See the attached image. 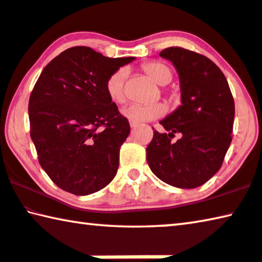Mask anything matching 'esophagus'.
Returning a JSON list of instances; mask_svg holds the SVG:
<instances>
[{"instance_id":"obj_1","label":"esophagus","mask_w":262,"mask_h":262,"mask_svg":"<svg viewBox=\"0 0 262 262\" xmlns=\"http://www.w3.org/2000/svg\"><path fill=\"white\" fill-rule=\"evenodd\" d=\"M130 126H131V128H135V127L138 126V124H137V123H134V122H130Z\"/></svg>"}]
</instances>
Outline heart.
Wrapping results in <instances>:
<instances>
[{
    "instance_id": "b5f03b06",
    "label": "heart",
    "mask_w": 262,
    "mask_h": 262,
    "mask_svg": "<svg viewBox=\"0 0 262 262\" xmlns=\"http://www.w3.org/2000/svg\"><path fill=\"white\" fill-rule=\"evenodd\" d=\"M144 71L150 76V77L158 83L159 85H166L172 79V70L171 68L160 61L148 62L143 66ZM127 70L125 68H120L116 70L114 74L108 76L105 83V89L108 97L112 102L117 104H123L126 100V80ZM166 108L162 103L150 104V105H142V104H131L122 110V115L127 118L130 122L134 123H145L151 122L157 118L164 116Z\"/></svg>"
}]
</instances>
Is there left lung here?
I'll list each match as a JSON object with an SVG mask.
<instances>
[{"label":"left lung","instance_id":"1","mask_svg":"<svg viewBox=\"0 0 262 262\" xmlns=\"http://www.w3.org/2000/svg\"><path fill=\"white\" fill-rule=\"evenodd\" d=\"M179 75L182 105L160 120L170 134H159L146 147V160L160 180L179 188H195L220 170L232 142L234 99L227 79L206 56L180 47L159 54ZM174 133L182 136L170 142Z\"/></svg>","mask_w":262,"mask_h":262}]
</instances>
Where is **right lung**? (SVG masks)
Returning <instances> with one entry per match:
<instances>
[{"label":"right lung","mask_w":262,"mask_h":262,"mask_svg":"<svg viewBox=\"0 0 262 262\" xmlns=\"http://www.w3.org/2000/svg\"><path fill=\"white\" fill-rule=\"evenodd\" d=\"M134 59L72 47L39 75L28 106L30 137L42 168L62 190L88 195L115 178L130 124L108 97L105 83Z\"/></svg>","instance_id":"right-lung-1"}]
</instances>
